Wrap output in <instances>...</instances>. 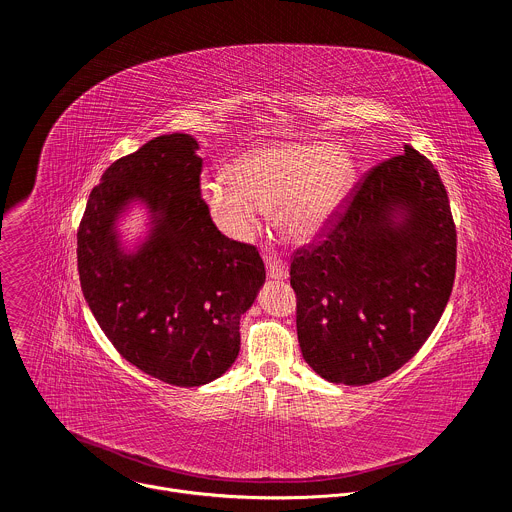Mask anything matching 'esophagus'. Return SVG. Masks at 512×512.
Wrapping results in <instances>:
<instances>
[{"label": "esophagus", "mask_w": 512, "mask_h": 512, "mask_svg": "<svg viewBox=\"0 0 512 512\" xmlns=\"http://www.w3.org/2000/svg\"><path fill=\"white\" fill-rule=\"evenodd\" d=\"M265 267H267V275H269L271 279L283 281V279H287V275H289L287 265H285L281 259H277L275 255H267V257H265Z\"/></svg>", "instance_id": "34e87169"}]
</instances>
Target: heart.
I'll return each mask as SVG.
<instances>
[{
    "label": "heart",
    "mask_w": 512,
    "mask_h": 512,
    "mask_svg": "<svg viewBox=\"0 0 512 512\" xmlns=\"http://www.w3.org/2000/svg\"><path fill=\"white\" fill-rule=\"evenodd\" d=\"M354 178L356 164L338 145L277 141L243 154L229 176L204 180L202 200L233 239L249 237L263 210L277 208L279 231L310 243L328 227Z\"/></svg>",
    "instance_id": "heart-1"
}]
</instances>
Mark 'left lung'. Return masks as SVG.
<instances>
[{"label":"left lung","instance_id":"1","mask_svg":"<svg viewBox=\"0 0 512 512\" xmlns=\"http://www.w3.org/2000/svg\"><path fill=\"white\" fill-rule=\"evenodd\" d=\"M454 277L448 192L433 164L405 145L364 176L326 241L291 261L306 362L352 387L389 377L440 322Z\"/></svg>","mask_w":512,"mask_h":512}]
</instances>
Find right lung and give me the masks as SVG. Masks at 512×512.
<instances>
[{
	"label": "right lung",
	"instance_id": "1",
	"mask_svg": "<svg viewBox=\"0 0 512 512\" xmlns=\"http://www.w3.org/2000/svg\"><path fill=\"white\" fill-rule=\"evenodd\" d=\"M196 150L192 135L168 133L113 162L77 233L81 287L101 330L133 367L176 387L233 367L241 316L265 283L259 251L214 227ZM135 203L149 231L127 250L118 221Z\"/></svg>",
	"mask_w": 512,
	"mask_h": 512
}]
</instances>
